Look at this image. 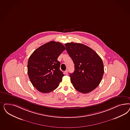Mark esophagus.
Masks as SVG:
<instances>
[{
	"instance_id": "obj_1",
	"label": "esophagus",
	"mask_w": 130,
	"mask_h": 130,
	"mask_svg": "<svg viewBox=\"0 0 130 130\" xmlns=\"http://www.w3.org/2000/svg\"><path fill=\"white\" fill-rule=\"evenodd\" d=\"M64 74H65L66 75H67V74H68V71H67V70L65 71H64Z\"/></svg>"
}]
</instances>
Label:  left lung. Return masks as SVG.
<instances>
[{"label":"left lung","mask_w":130,"mask_h":130,"mask_svg":"<svg viewBox=\"0 0 130 130\" xmlns=\"http://www.w3.org/2000/svg\"><path fill=\"white\" fill-rule=\"evenodd\" d=\"M64 45L75 64L74 72L70 74L73 86L82 93L92 91L100 84L104 74L102 59L96 52L83 44L70 42Z\"/></svg>","instance_id":"left-lung-1"}]
</instances>
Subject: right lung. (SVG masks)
<instances>
[{
    "label": "right lung",
    "instance_id": "add662e5",
    "mask_svg": "<svg viewBox=\"0 0 130 130\" xmlns=\"http://www.w3.org/2000/svg\"><path fill=\"white\" fill-rule=\"evenodd\" d=\"M65 50L61 43L51 41L39 47L30 56L28 74L33 86L40 92H52L62 81L64 75L59 69L57 58Z\"/></svg>",
    "mask_w": 130,
    "mask_h": 130
}]
</instances>
